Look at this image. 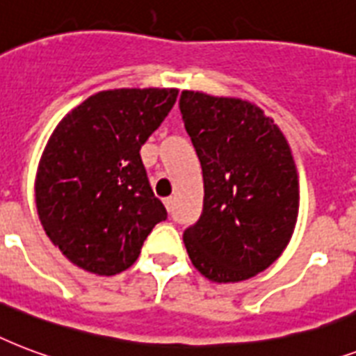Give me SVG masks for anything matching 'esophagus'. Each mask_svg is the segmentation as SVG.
Returning a JSON list of instances; mask_svg holds the SVG:
<instances>
[{
	"instance_id": "1",
	"label": "esophagus",
	"mask_w": 356,
	"mask_h": 356,
	"mask_svg": "<svg viewBox=\"0 0 356 356\" xmlns=\"http://www.w3.org/2000/svg\"><path fill=\"white\" fill-rule=\"evenodd\" d=\"M163 204H165V208H167V211H170V209H172V206H175V197H167L163 200Z\"/></svg>"
}]
</instances>
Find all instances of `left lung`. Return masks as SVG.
<instances>
[{
	"instance_id": "obj_1",
	"label": "left lung",
	"mask_w": 356,
	"mask_h": 356,
	"mask_svg": "<svg viewBox=\"0 0 356 356\" xmlns=\"http://www.w3.org/2000/svg\"><path fill=\"white\" fill-rule=\"evenodd\" d=\"M180 111L200 159L202 216L184 232L193 266L213 282L247 280L288 247L299 176L273 118L241 98L184 90Z\"/></svg>"
}]
</instances>
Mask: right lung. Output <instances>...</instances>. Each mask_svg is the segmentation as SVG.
I'll use <instances>...</instances> for the list:
<instances>
[{
	"instance_id": "add662e5",
	"label": "right lung",
	"mask_w": 356,
	"mask_h": 356,
	"mask_svg": "<svg viewBox=\"0 0 356 356\" xmlns=\"http://www.w3.org/2000/svg\"><path fill=\"white\" fill-rule=\"evenodd\" d=\"M176 98L178 89L102 90L54 129L38 161L35 200L44 232L74 266L102 277L126 271L167 219L139 150Z\"/></svg>"
}]
</instances>
